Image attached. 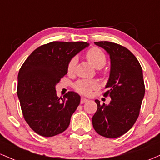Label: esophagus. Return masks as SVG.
I'll list each match as a JSON object with an SVG mask.
<instances>
[{
  "instance_id": "34e87169",
  "label": "esophagus",
  "mask_w": 160,
  "mask_h": 160,
  "mask_svg": "<svg viewBox=\"0 0 160 160\" xmlns=\"http://www.w3.org/2000/svg\"><path fill=\"white\" fill-rule=\"evenodd\" d=\"M87 101H88V99H86V98L84 97H81V99H80V103H81V104H83V103L87 102Z\"/></svg>"
}]
</instances>
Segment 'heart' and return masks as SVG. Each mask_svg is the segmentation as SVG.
<instances>
[{"label":"heart","instance_id":"b5f03b06","mask_svg":"<svg viewBox=\"0 0 160 160\" xmlns=\"http://www.w3.org/2000/svg\"><path fill=\"white\" fill-rule=\"evenodd\" d=\"M86 58L91 65H92L96 69H100L103 68L106 64V56L101 49L98 48H91L86 53ZM77 63L76 57L72 58L68 64V72L69 73H73L75 71ZM99 84L98 81L95 80H80L77 81L73 85V88L77 92L89 96L92 93V90L99 89Z\"/></svg>","mask_w":160,"mask_h":160}]
</instances>
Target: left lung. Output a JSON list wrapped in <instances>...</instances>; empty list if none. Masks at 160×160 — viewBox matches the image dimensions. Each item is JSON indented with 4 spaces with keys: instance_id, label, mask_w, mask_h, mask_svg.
<instances>
[{
    "instance_id": "obj_1",
    "label": "left lung",
    "mask_w": 160,
    "mask_h": 160,
    "mask_svg": "<svg viewBox=\"0 0 160 160\" xmlns=\"http://www.w3.org/2000/svg\"><path fill=\"white\" fill-rule=\"evenodd\" d=\"M96 45L108 52L111 71L103 93L109 96L108 105L100 104L92 119L95 131L107 138H117L129 131L140 114L145 94L143 71L137 58L125 47L111 42H96Z\"/></svg>"
}]
</instances>
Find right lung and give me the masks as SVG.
I'll use <instances>...</instances> for the list:
<instances>
[{
    "label": "right lung",
    "instance_id": "obj_1",
    "mask_svg": "<svg viewBox=\"0 0 160 160\" xmlns=\"http://www.w3.org/2000/svg\"><path fill=\"white\" fill-rule=\"evenodd\" d=\"M88 45L84 42L45 44L33 51L20 68L17 96L24 119L38 134L53 137L69 126L80 96L71 91L58 98L55 86L68 73L69 61Z\"/></svg>",
    "mask_w": 160,
    "mask_h": 160
}]
</instances>
